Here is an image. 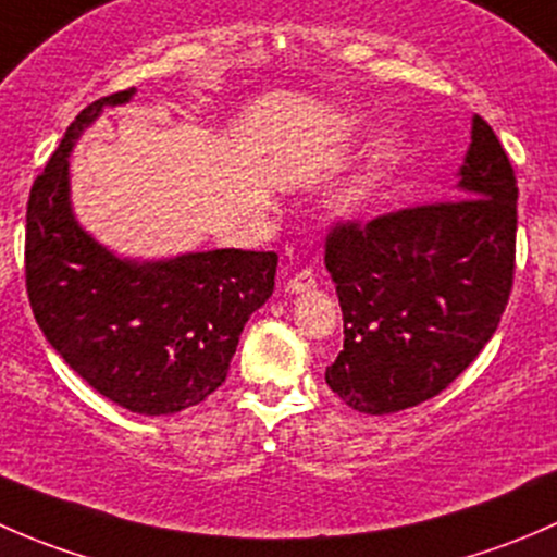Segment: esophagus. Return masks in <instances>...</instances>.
Returning a JSON list of instances; mask_svg holds the SVG:
<instances>
[{
	"label": "esophagus",
	"instance_id": "obj_1",
	"mask_svg": "<svg viewBox=\"0 0 557 557\" xmlns=\"http://www.w3.org/2000/svg\"><path fill=\"white\" fill-rule=\"evenodd\" d=\"M314 283H318V280H314L312 269H299V272L290 274V277H288V283H285V290H288V294H305V290L314 288Z\"/></svg>",
	"mask_w": 557,
	"mask_h": 557
}]
</instances>
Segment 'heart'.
Returning a JSON list of instances; mask_svg holds the SVG:
<instances>
[{"mask_svg": "<svg viewBox=\"0 0 557 557\" xmlns=\"http://www.w3.org/2000/svg\"><path fill=\"white\" fill-rule=\"evenodd\" d=\"M393 156V143H385L380 145V153H377V159L380 161H387ZM363 194H367V190L363 188H358V190H350V194H347V205H356V201H361L363 199Z\"/></svg>", "mask_w": 557, "mask_h": 557, "instance_id": "1", "label": "heart"}]
</instances>
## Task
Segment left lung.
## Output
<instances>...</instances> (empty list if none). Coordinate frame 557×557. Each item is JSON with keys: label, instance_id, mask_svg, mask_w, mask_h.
Instances as JSON below:
<instances>
[{"label": "left lung", "instance_id": "8db88e82", "mask_svg": "<svg viewBox=\"0 0 557 557\" xmlns=\"http://www.w3.org/2000/svg\"><path fill=\"white\" fill-rule=\"evenodd\" d=\"M455 199L336 223L325 269L345 347L331 391L363 414L418 407L455 383L496 334L515 277L518 177L474 115Z\"/></svg>", "mask_w": 557, "mask_h": 557}]
</instances>
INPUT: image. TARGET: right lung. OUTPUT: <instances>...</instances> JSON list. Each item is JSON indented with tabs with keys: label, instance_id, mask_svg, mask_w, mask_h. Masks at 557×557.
Masks as SVG:
<instances>
[{
	"label": "right lung",
	"instance_id": "add662e5",
	"mask_svg": "<svg viewBox=\"0 0 557 557\" xmlns=\"http://www.w3.org/2000/svg\"><path fill=\"white\" fill-rule=\"evenodd\" d=\"M77 112L32 185L26 294L45 339L94 391L137 414L196 407L226 383L247 318L272 296L277 252L207 250L170 261L112 256L77 226L70 153L104 107Z\"/></svg>",
	"mask_w": 557,
	"mask_h": 557
}]
</instances>
